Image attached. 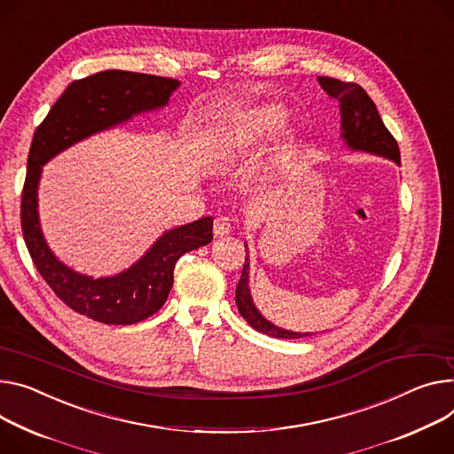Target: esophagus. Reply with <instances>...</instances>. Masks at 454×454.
I'll list each match as a JSON object with an SVG mask.
<instances>
[{
	"mask_svg": "<svg viewBox=\"0 0 454 454\" xmlns=\"http://www.w3.org/2000/svg\"><path fill=\"white\" fill-rule=\"evenodd\" d=\"M231 222H229V218H225V216H220V218H216L215 220V234L218 236V238H222V236H227L229 232H231Z\"/></svg>",
	"mask_w": 454,
	"mask_h": 454,
	"instance_id": "34e87169",
	"label": "esophagus"
}]
</instances>
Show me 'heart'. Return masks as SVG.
Masks as SVG:
<instances>
[{
    "label": "heart",
    "mask_w": 454,
    "mask_h": 454,
    "mask_svg": "<svg viewBox=\"0 0 454 454\" xmlns=\"http://www.w3.org/2000/svg\"><path fill=\"white\" fill-rule=\"evenodd\" d=\"M286 111L276 107V106H270V107H263L260 111H256L253 116H251V121L247 125L249 129V134L254 137V139H262V137H269L272 134H276L278 130H280L286 123Z\"/></svg>",
    "instance_id": "obj_1"
}]
</instances>
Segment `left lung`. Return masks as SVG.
I'll use <instances>...</instances> for the list:
<instances>
[{
    "mask_svg": "<svg viewBox=\"0 0 454 454\" xmlns=\"http://www.w3.org/2000/svg\"><path fill=\"white\" fill-rule=\"evenodd\" d=\"M318 82L322 89L340 103L341 129H343L341 136L345 139V144L351 149L386 156L400 163V149H398L396 139L387 130V127L383 125L376 111L374 101L369 98V94L358 83H353V82H341L329 76H320ZM236 305H238L239 315L246 318V322L258 333H263L272 338H289V340L310 336V333H291V331L278 329L260 315L249 293L247 258H246V263H243V272L236 286Z\"/></svg>",
    "mask_w": 454,
    "mask_h": 454,
    "instance_id": "1",
    "label": "left lung"
}]
</instances>
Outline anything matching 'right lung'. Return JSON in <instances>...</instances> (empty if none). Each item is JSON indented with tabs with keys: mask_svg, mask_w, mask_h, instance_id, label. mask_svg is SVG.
<instances>
[{
	"mask_svg": "<svg viewBox=\"0 0 454 454\" xmlns=\"http://www.w3.org/2000/svg\"><path fill=\"white\" fill-rule=\"evenodd\" d=\"M178 85V80L142 73H96L68 85L34 132L20 208L25 246L54 294L90 320L130 325L153 317L168 296L178 258L213 241V218L165 232L130 269L94 280L59 263L47 247L38 222L36 196L42 165L98 130L167 106Z\"/></svg>",
	"mask_w": 454,
	"mask_h": 454,
	"instance_id": "right-lung-1",
	"label": "right lung"
}]
</instances>
